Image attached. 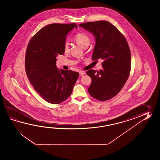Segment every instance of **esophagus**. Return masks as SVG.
Here are the masks:
<instances>
[{
  "instance_id": "1",
  "label": "esophagus",
  "mask_w": 160,
  "mask_h": 160,
  "mask_svg": "<svg viewBox=\"0 0 160 160\" xmlns=\"http://www.w3.org/2000/svg\"><path fill=\"white\" fill-rule=\"evenodd\" d=\"M79 73L80 75L82 76V75H83L86 74V72H85V71H79Z\"/></svg>"
}]
</instances>
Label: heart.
Returning <instances> with one entry per match:
<instances>
[{"instance_id": "b5f03b06", "label": "heart", "mask_w": 160, "mask_h": 160, "mask_svg": "<svg viewBox=\"0 0 160 160\" xmlns=\"http://www.w3.org/2000/svg\"><path fill=\"white\" fill-rule=\"evenodd\" d=\"M75 41L81 44L83 48H87L90 43V39L88 35L84 32H79L78 34H76L74 37ZM64 51L67 52L69 51V43L68 41H66L63 46Z\"/></svg>"}]
</instances>
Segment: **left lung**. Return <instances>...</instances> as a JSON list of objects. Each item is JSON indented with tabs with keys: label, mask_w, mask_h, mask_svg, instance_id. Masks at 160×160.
<instances>
[{
	"label": "left lung",
	"mask_w": 160,
	"mask_h": 160,
	"mask_svg": "<svg viewBox=\"0 0 160 160\" xmlns=\"http://www.w3.org/2000/svg\"><path fill=\"white\" fill-rule=\"evenodd\" d=\"M95 37L93 61L101 59L102 69L89 70L92 78L90 95L101 101L115 97L125 84L131 69V54L126 38L114 25L106 21L79 24Z\"/></svg>",
	"instance_id": "1"
}]
</instances>
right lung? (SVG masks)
I'll return each mask as SVG.
<instances>
[{"mask_svg":"<svg viewBox=\"0 0 160 160\" xmlns=\"http://www.w3.org/2000/svg\"><path fill=\"white\" fill-rule=\"evenodd\" d=\"M75 23L48 24L31 38L27 46L25 68L35 90L46 101L58 104L71 95L78 78V72L58 70V55L65 53L63 46L68 32Z\"/></svg>","mask_w":160,"mask_h":160,"instance_id":"obj_1","label":"right lung"}]
</instances>
